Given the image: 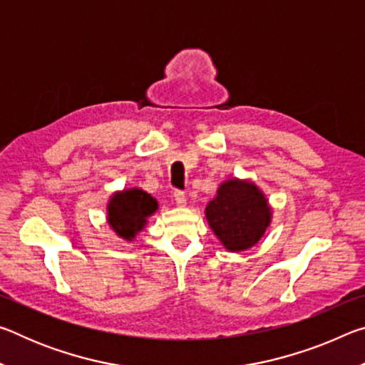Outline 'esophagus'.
Masks as SVG:
<instances>
[{
    "instance_id": "34e87169",
    "label": "esophagus",
    "mask_w": 365,
    "mask_h": 365,
    "mask_svg": "<svg viewBox=\"0 0 365 365\" xmlns=\"http://www.w3.org/2000/svg\"><path fill=\"white\" fill-rule=\"evenodd\" d=\"M174 200L178 206H185V202H187V196H185L183 191L180 190H175L174 191Z\"/></svg>"
}]
</instances>
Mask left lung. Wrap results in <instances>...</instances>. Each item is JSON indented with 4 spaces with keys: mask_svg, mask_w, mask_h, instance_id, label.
<instances>
[{
    "mask_svg": "<svg viewBox=\"0 0 365 365\" xmlns=\"http://www.w3.org/2000/svg\"><path fill=\"white\" fill-rule=\"evenodd\" d=\"M267 200L248 180L224 182L217 196L206 206V217L212 232L228 251H245L262 238L270 224Z\"/></svg>",
    "mask_w": 365,
    "mask_h": 365,
    "instance_id": "8db88e82",
    "label": "left lung"
}]
</instances>
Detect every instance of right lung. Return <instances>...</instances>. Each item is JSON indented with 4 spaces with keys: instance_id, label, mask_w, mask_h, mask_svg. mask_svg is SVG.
<instances>
[{
    "instance_id": "right-lung-1",
    "label": "right lung",
    "mask_w": 365,
    "mask_h": 365,
    "mask_svg": "<svg viewBox=\"0 0 365 365\" xmlns=\"http://www.w3.org/2000/svg\"><path fill=\"white\" fill-rule=\"evenodd\" d=\"M158 201L146 191L132 188L123 190L110 197L108 205V220L119 237L132 240L146 225V219L156 212Z\"/></svg>"
}]
</instances>
